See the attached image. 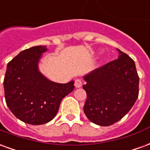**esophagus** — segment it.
<instances>
[{
  "mask_svg": "<svg viewBox=\"0 0 150 150\" xmlns=\"http://www.w3.org/2000/svg\"><path fill=\"white\" fill-rule=\"evenodd\" d=\"M75 88H80L82 86V81L80 80V79H75Z\"/></svg>",
  "mask_w": 150,
  "mask_h": 150,
  "instance_id": "obj_1",
  "label": "esophagus"
}]
</instances>
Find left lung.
<instances>
[{
	"instance_id": "obj_1",
	"label": "left lung",
	"mask_w": 150,
	"mask_h": 150,
	"mask_svg": "<svg viewBox=\"0 0 150 150\" xmlns=\"http://www.w3.org/2000/svg\"><path fill=\"white\" fill-rule=\"evenodd\" d=\"M118 59L83 76L87 93L83 111L96 125L109 126L119 121L138 97L139 77L135 62L116 49Z\"/></svg>"
}]
</instances>
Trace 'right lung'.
I'll list each match as a JSON object with an SVG mask.
<instances>
[{
  "instance_id": "add662e5",
  "label": "right lung",
  "mask_w": 150,
  "mask_h": 150,
  "mask_svg": "<svg viewBox=\"0 0 150 150\" xmlns=\"http://www.w3.org/2000/svg\"><path fill=\"white\" fill-rule=\"evenodd\" d=\"M46 51V46L22 50L8 63L4 79L7 106L18 119L33 125L54 119L62 99L75 88L74 80L59 83L41 73L38 64Z\"/></svg>"
}]
</instances>
